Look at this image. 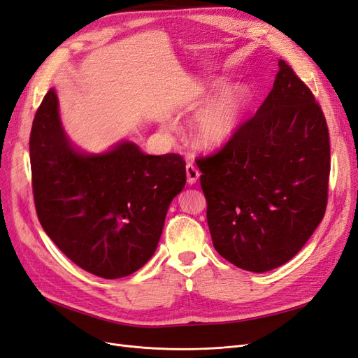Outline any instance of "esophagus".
Wrapping results in <instances>:
<instances>
[{"instance_id": "34e87169", "label": "esophagus", "mask_w": 358, "mask_h": 358, "mask_svg": "<svg viewBox=\"0 0 358 358\" xmlns=\"http://www.w3.org/2000/svg\"><path fill=\"white\" fill-rule=\"evenodd\" d=\"M186 176H187V182L190 184H196V181L199 180V171H197V168L194 166V165H192V164H187L186 165Z\"/></svg>"}]
</instances>
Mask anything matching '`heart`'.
I'll return each mask as SVG.
<instances>
[{
  "label": "heart",
  "mask_w": 358,
  "mask_h": 358,
  "mask_svg": "<svg viewBox=\"0 0 358 358\" xmlns=\"http://www.w3.org/2000/svg\"><path fill=\"white\" fill-rule=\"evenodd\" d=\"M227 88L229 79L220 76L194 94L186 106L187 109H193L211 100L197 112L190 125L192 138L202 149L215 150L233 140L252 104V91L246 85H237L227 92L223 90ZM220 92L223 94L220 95ZM217 94L220 95L218 98L215 96Z\"/></svg>",
  "instance_id": "obj_1"
}]
</instances>
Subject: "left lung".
<instances>
[{
  "label": "left lung",
  "instance_id": "left-lung-1",
  "mask_svg": "<svg viewBox=\"0 0 358 358\" xmlns=\"http://www.w3.org/2000/svg\"><path fill=\"white\" fill-rule=\"evenodd\" d=\"M197 166L222 258L266 273L307 243L327 203L329 131L313 92L285 60L257 115Z\"/></svg>",
  "mask_w": 358,
  "mask_h": 358
}]
</instances>
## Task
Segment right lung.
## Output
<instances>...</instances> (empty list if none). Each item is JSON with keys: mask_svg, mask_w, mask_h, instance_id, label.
Segmentation results:
<instances>
[{"mask_svg": "<svg viewBox=\"0 0 358 358\" xmlns=\"http://www.w3.org/2000/svg\"><path fill=\"white\" fill-rule=\"evenodd\" d=\"M29 153L39 222L78 267L121 279L153 257L168 208L186 186L181 156L145 155L128 140L100 153L76 148L55 88L36 110Z\"/></svg>", "mask_w": 358, "mask_h": 358, "instance_id": "1", "label": "right lung"}]
</instances>
